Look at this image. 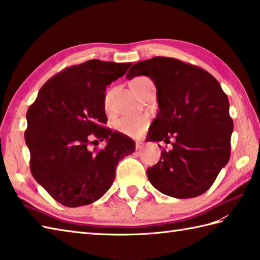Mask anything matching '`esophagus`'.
<instances>
[{
  "label": "esophagus",
  "mask_w": 260,
  "mask_h": 260,
  "mask_svg": "<svg viewBox=\"0 0 260 260\" xmlns=\"http://www.w3.org/2000/svg\"><path fill=\"white\" fill-rule=\"evenodd\" d=\"M143 147H144V144H143L142 142H137V143H136V150H137V151L142 150Z\"/></svg>",
  "instance_id": "obj_1"
}]
</instances>
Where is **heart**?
I'll list each match as a JSON object with an SVG mask.
<instances>
[{"instance_id":"b5f03b06","label":"heart","mask_w":260,"mask_h":260,"mask_svg":"<svg viewBox=\"0 0 260 260\" xmlns=\"http://www.w3.org/2000/svg\"><path fill=\"white\" fill-rule=\"evenodd\" d=\"M147 77H136V78L132 81L131 86H134L136 84H141V82L147 80ZM110 97H112V91L107 90L104 95V108L105 112L107 114L110 113ZM148 124V118L144 115H131V116H124L119 119L116 120L115 128L117 129L119 133L125 134L127 136H139L143 133V131L146 128Z\"/></svg>"}]
</instances>
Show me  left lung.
<instances>
[{
    "instance_id": "1",
    "label": "left lung",
    "mask_w": 260,
    "mask_h": 260,
    "mask_svg": "<svg viewBox=\"0 0 260 260\" xmlns=\"http://www.w3.org/2000/svg\"><path fill=\"white\" fill-rule=\"evenodd\" d=\"M141 75L150 77L157 89L159 112L148 141L175 139L172 150H162L157 164L147 169L148 180L176 199L201 196L230 158L234 121L228 97L207 70L175 58L137 62L126 77Z\"/></svg>"
}]
</instances>
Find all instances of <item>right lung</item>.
<instances>
[{
  "instance_id": "1",
  "label": "right lung",
  "mask_w": 260,
  "mask_h": 260,
  "mask_svg": "<svg viewBox=\"0 0 260 260\" xmlns=\"http://www.w3.org/2000/svg\"><path fill=\"white\" fill-rule=\"evenodd\" d=\"M131 66L97 59L70 66L41 87L27 109L24 139L30 171L66 207L86 206L102 198L113 184L118 162L135 151L133 140L104 126L106 86ZM91 138L108 144L90 151Z\"/></svg>"
}]
</instances>
